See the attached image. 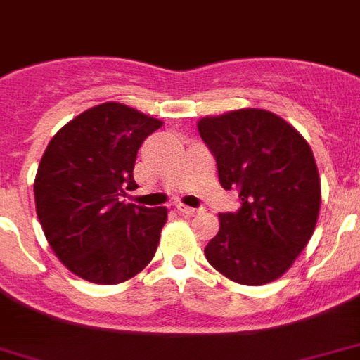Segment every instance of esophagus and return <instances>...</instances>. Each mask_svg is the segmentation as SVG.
Instances as JSON below:
<instances>
[{
  "mask_svg": "<svg viewBox=\"0 0 360 360\" xmlns=\"http://www.w3.org/2000/svg\"><path fill=\"white\" fill-rule=\"evenodd\" d=\"M177 211H179L181 214H185V217H194V214L198 213V209L188 207V205H183V203H179V205H177Z\"/></svg>",
  "mask_w": 360,
  "mask_h": 360,
  "instance_id": "obj_1",
  "label": "esophagus"
}]
</instances>
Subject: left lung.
I'll return each mask as SVG.
<instances>
[{
    "label": "left lung",
    "mask_w": 360,
    "mask_h": 360,
    "mask_svg": "<svg viewBox=\"0 0 360 360\" xmlns=\"http://www.w3.org/2000/svg\"><path fill=\"white\" fill-rule=\"evenodd\" d=\"M217 158L222 188H239L240 209L220 213L219 233L205 257L237 284L280 278L316 230L321 185L308 141L280 115L262 108L231 110L198 121Z\"/></svg>",
    "instance_id": "obj_1"
}]
</instances>
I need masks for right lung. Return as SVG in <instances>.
Listing matches in <instances>:
<instances>
[{"mask_svg": "<svg viewBox=\"0 0 360 360\" xmlns=\"http://www.w3.org/2000/svg\"><path fill=\"white\" fill-rule=\"evenodd\" d=\"M162 121L121 103L97 104L56 132L35 175L37 217L70 273L114 285L143 271L168 209L120 202L136 185V155Z\"/></svg>", "mask_w": 360, "mask_h": 360, "instance_id": "obj_1", "label": "right lung"}]
</instances>
